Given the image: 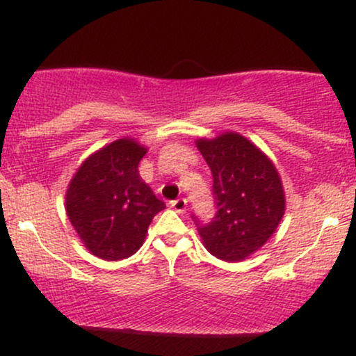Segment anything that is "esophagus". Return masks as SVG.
<instances>
[{
    "mask_svg": "<svg viewBox=\"0 0 356 356\" xmlns=\"http://www.w3.org/2000/svg\"><path fill=\"white\" fill-rule=\"evenodd\" d=\"M170 207H172V209L177 211V212H184V211H186V207H187V201L184 197L175 199V201L170 202Z\"/></svg>",
    "mask_w": 356,
    "mask_h": 356,
    "instance_id": "esophagus-1",
    "label": "esophagus"
}]
</instances>
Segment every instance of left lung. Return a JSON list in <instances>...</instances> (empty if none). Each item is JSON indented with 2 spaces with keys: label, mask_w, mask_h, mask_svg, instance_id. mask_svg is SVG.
<instances>
[{
  "label": "left lung",
  "mask_w": 356,
  "mask_h": 356,
  "mask_svg": "<svg viewBox=\"0 0 356 356\" xmlns=\"http://www.w3.org/2000/svg\"><path fill=\"white\" fill-rule=\"evenodd\" d=\"M195 145L211 167L218 204L209 224L195 220L204 248L229 263L246 259L268 243L284 216L280 174L271 159L238 132L197 138Z\"/></svg>",
  "instance_id": "obj_1"
}]
</instances>
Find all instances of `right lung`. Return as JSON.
Listing matches in <instances>:
<instances>
[{
  "label": "right lung",
  "mask_w": 356,
  "mask_h": 356,
  "mask_svg": "<svg viewBox=\"0 0 356 356\" xmlns=\"http://www.w3.org/2000/svg\"><path fill=\"white\" fill-rule=\"evenodd\" d=\"M145 154L137 138H117L88 155L68 184L67 216L97 257L118 261L136 254L154 216L165 209L138 174Z\"/></svg>",
  "instance_id": "right-lung-1"
}]
</instances>
